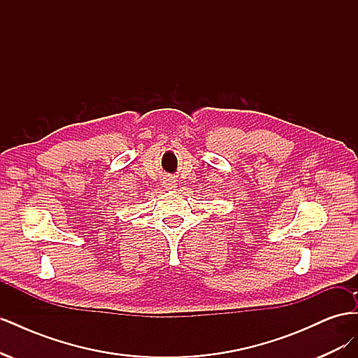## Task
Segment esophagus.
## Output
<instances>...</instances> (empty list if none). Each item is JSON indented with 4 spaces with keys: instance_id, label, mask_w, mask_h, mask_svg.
<instances>
[{
    "instance_id": "obj_1",
    "label": "esophagus",
    "mask_w": 358,
    "mask_h": 358,
    "mask_svg": "<svg viewBox=\"0 0 358 358\" xmlns=\"http://www.w3.org/2000/svg\"><path fill=\"white\" fill-rule=\"evenodd\" d=\"M162 187H164L166 189H175L176 188V180L173 178H164V180H162Z\"/></svg>"
}]
</instances>
